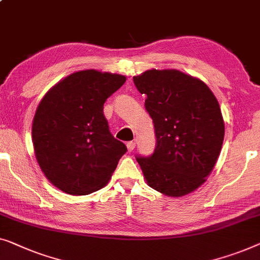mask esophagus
Returning <instances> with one entry per match:
<instances>
[{
	"mask_svg": "<svg viewBox=\"0 0 260 260\" xmlns=\"http://www.w3.org/2000/svg\"><path fill=\"white\" fill-rule=\"evenodd\" d=\"M135 146H136V144H135V142H127L126 143V148L129 151H133V150L135 149Z\"/></svg>",
	"mask_w": 260,
	"mask_h": 260,
	"instance_id": "obj_1",
	"label": "esophagus"
}]
</instances>
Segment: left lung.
<instances>
[{"label":"left lung","instance_id":"obj_1","mask_svg":"<svg viewBox=\"0 0 260 260\" xmlns=\"http://www.w3.org/2000/svg\"><path fill=\"white\" fill-rule=\"evenodd\" d=\"M145 93L156 149L137 161L150 187L169 197L193 192L219 157L225 126L219 103L204 82L176 69H150L134 77Z\"/></svg>","mask_w":260,"mask_h":260}]
</instances>
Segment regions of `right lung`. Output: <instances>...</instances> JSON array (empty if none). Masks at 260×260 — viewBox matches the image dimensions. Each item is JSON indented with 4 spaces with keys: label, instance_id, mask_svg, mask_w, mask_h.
Masks as SVG:
<instances>
[{
    "label": "right lung",
    "instance_id": "add662e5",
    "mask_svg": "<svg viewBox=\"0 0 260 260\" xmlns=\"http://www.w3.org/2000/svg\"><path fill=\"white\" fill-rule=\"evenodd\" d=\"M123 75L81 70L56 83L34 116V151L49 182L84 196L102 189L126 152L109 131L103 105L125 83Z\"/></svg>",
    "mask_w": 260,
    "mask_h": 260
}]
</instances>
